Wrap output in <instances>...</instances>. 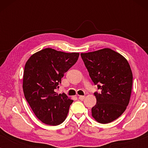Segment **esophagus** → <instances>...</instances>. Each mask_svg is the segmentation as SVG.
<instances>
[{
	"label": "esophagus",
	"instance_id": "esophagus-1",
	"mask_svg": "<svg viewBox=\"0 0 148 148\" xmlns=\"http://www.w3.org/2000/svg\"><path fill=\"white\" fill-rule=\"evenodd\" d=\"M84 98H85L84 96H79V100H84Z\"/></svg>",
	"mask_w": 148,
	"mask_h": 148
}]
</instances>
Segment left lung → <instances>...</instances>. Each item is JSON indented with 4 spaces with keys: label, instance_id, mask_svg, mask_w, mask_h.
<instances>
[{
    "label": "left lung",
    "instance_id": "1",
    "mask_svg": "<svg viewBox=\"0 0 148 148\" xmlns=\"http://www.w3.org/2000/svg\"><path fill=\"white\" fill-rule=\"evenodd\" d=\"M91 79L100 93L94 92L96 104L92 115L98 123L106 124L118 119L128 106L133 84L130 65L118 52L104 48L81 53Z\"/></svg>",
    "mask_w": 148,
    "mask_h": 148
}]
</instances>
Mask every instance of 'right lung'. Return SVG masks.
Instances as JSON below:
<instances>
[{"mask_svg": "<svg viewBox=\"0 0 148 148\" xmlns=\"http://www.w3.org/2000/svg\"><path fill=\"white\" fill-rule=\"evenodd\" d=\"M77 52L66 53L45 48L34 54L26 62L23 90L25 98L37 118L56 126L65 120L73 100L55 92L61 78L78 60Z\"/></svg>", "mask_w": 148, "mask_h": 148, "instance_id": "1", "label": "right lung"}]
</instances>
